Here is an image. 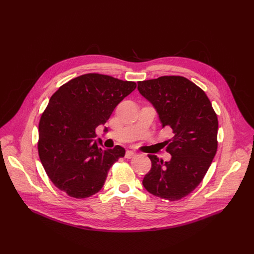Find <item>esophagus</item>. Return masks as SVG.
I'll return each mask as SVG.
<instances>
[{
  "label": "esophagus",
  "mask_w": 254,
  "mask_h": 254,
  "mask_svg": "<svg viewBox=\"0 0 254 254\" xmlns=\"http://www.w3.org/2000/svg\"><path fill=\"white\" fill-rule=\"evenodd\" d=\"M135 156V153L132 152V151H130V150H127V152H126V158L127 159H130V158H132V157H134Z\"/></svg>",
  "instance_id": "1"
}]
</instances>
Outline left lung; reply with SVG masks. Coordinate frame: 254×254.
<instances>
[{"label": "left lung", "mask_w": 254, "mask_h": 254, "mask_svg": "<svg viewBox=\"0 0 254 254\" xmlns=\"http://www.w3.org/2000/svg\"><path fill=\"white\" fill-rule=\"evenodd\" d=\"M137 84L162 127H170L174 133L166 149L171 160L148 155L152 167L142 185L155 196L180 200L201 183L217 152V115L202 89L184 76H161Z\"/></svg>", "instance_id": "left-lung-1"}]
</instances>
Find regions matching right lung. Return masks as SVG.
<instances>
[{"mask_svg": "<svg viewBox=\"0 0 254 254\" xmlns=\"http://www.w3.org/2000/svg\"><path fill=\"white\" fill-rule=\"evenodd\" d=\"M135 87L133 81L87 73L52 95L39 122L38 153L56 188L80 199L101 190L110 168L126 150L120 145L105 149L100 141L99 146L95 129Z\"/></svg>", "mask_w": 254, "mask_h": 254, "instance_id": "right-lung-1", "label": "right lung"}]
</instances>
